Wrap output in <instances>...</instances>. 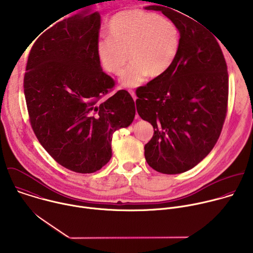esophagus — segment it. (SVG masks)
<instances>
[{
    "instance_id": "1",
    "label": "esophagus",
    "mask_w": 253,
    "mask_h": 253,
    "mask_svg": "<svg viewBox=\"0 0 253 253\" xmlns=\"http://www.w3.org/2000/svg\"><path fill=\"white\" fill-rule=\"evenodd\" d=\"M129 93L131 94V96L133 97V99H134V100H136V99H137V96H136V94H135V92H134L133 90H129ZM136 118H138V115H136Z\"/></svg>"
}]
</instances>
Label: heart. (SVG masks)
Masks as SVG:
<instances>
[{
	"mask_svg": "<svg viewBox=\"0 0 253 253\" xmlns=\"http://www.w3.org/2000/svg\"><path fill=\"white\" fill-rule=\"evenodd\" d=\"M107 34L97 42L98 58L108 73L119 75L129 57L131 64L119 79L125 88L140 86L147 76L164 75L181 45L180 31L174 22L140 9L114 14L108 22Z\"/></svg>",
	"mask_w": 253,
	"mask_h": 253,
	"instance_id": "heart-1",
	"label": "heart"
}]
</instances>
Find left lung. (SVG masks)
Returning a JSON list of instances; mask_svg holds the SVG:
<instances>
[{"label":"left lung","mask_w":253,"mask_h":253,"mask_svg":"<svg viewBox=\"0 0 253 253\" xmlns=\"http://www.w3.org/2000/svg\"><path fill=\"white\" fill-rule=\"evenodd\" d=\"M157 11L177 25L181 45L166 73L137 90L136 108L154 128L144 147L147 163L160 173L178 174L196 166L217 142L227 110L228 73L218 42L198 20L164 5Z\"/></svg>","instance_id":"left-lung-1"}]
</instances>
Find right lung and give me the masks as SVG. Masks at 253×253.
Instances as JSON below:
<instances>
[{
	"label": "right lung",
	"instance_id": "1",
	"mask_svg": "<svg viewBox=\"0 0 253 253\" xmlns=\"http://www.w3.org/2000/svg\"><path fill=\"white\" fill-rule=\"evenodd\" d=\"M99 29L100 14L90 10L59 21L33 45L24 78L36 136L60 165L78 173L109 162L113 133L136 112L126 90L99 102L114 86L97 55Z\"/></svg>",
	"mask_w": 253,
	"mask_h": 253
}]
</instances>
